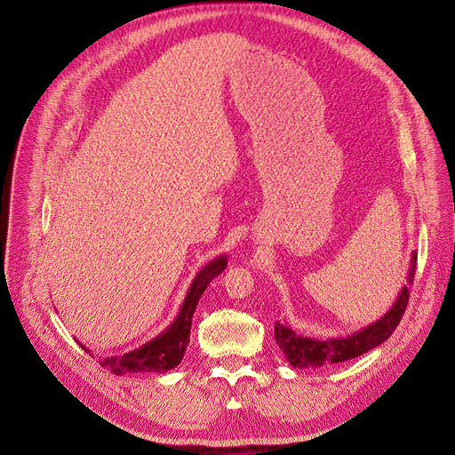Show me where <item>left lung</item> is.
Returning <instances> with one entry per match:
<instances>
[{
    "instance_id": "left-lung-1",
    "label": "left lung",
    "mask_w": 455,
    "mask_h": 455,
    "mask_svg": "<svg viewBox=\"0 0 455 455\" xmlns=\"http://www.w3.org/2000/svg\"><path fill=\"white\" fill-rule=\"evenodd\" d=\"M417 269V251L411 252L410 269H408V283H413ZM410 300L408 288L400 290L395 304L381 315L378 321L360 328L357 331L347 333V336L338 338H309L304 333L295 331L288 323H276L275 324V339L283 352L285 360L295 369H309V367H323L331 363H341L354 360V357L362 355L381 343H386L391 333L396 330L405 306Z\"/></svg>"
}]
</instances>
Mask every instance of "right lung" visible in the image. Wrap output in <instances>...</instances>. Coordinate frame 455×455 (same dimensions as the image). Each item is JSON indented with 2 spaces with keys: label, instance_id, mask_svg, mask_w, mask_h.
Here are the masks:
<instances>
[{
  "label": "right lung",
  "instance_id": "right-lung-1",
  "mask_svg": "<svg viewBox=\"0 0 455 455\" xmlns=\"http://www.w3.org/2000/svg\"><path fill=\"white\" fill-rule=\"evenodd\" d=\"M227 267V254L215 256L210 259L206 266L191 280L186 297L180 304V309L173 323L162 330L156 338L148 341L124 355H110L101 360V365L112 371L116 376H122L127 372H158L164 374L167 371L175 369L184 357L186 347L189 343V330H191V317L196 314V307L199 304L201 295L210 285V282L220 276ZM81 348L92 354L88 347H84L79 339H76Z\"/></svg>",
  "mask_w": 455,
  "mask_h": 455
}]
</instances>
